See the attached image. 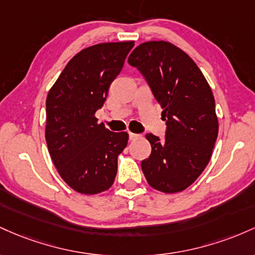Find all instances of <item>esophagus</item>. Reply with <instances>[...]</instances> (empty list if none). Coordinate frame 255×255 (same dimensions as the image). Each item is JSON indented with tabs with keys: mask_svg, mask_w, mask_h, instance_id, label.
<instances>
[{
	"mask_svg": "<svg viewBox=\"0 0 255 255\" xmlns=\"http://www.w3.org/2000/svg\"><path fill=\"white\" fill-rule=\"evenodd\" d=\"M141 137V135H138V133H133V132H128V138L132 141V139H137Z\"/></svg>",
	"mask_w": 255,
	"mask_h": 255,
	"instance_id": "obj_1",
	"label": "esophagus"
}]
</instances>
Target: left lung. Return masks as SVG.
Masks as SVG:
<instances>
[{"label":"left lung","mask_w":255,"mask_h":255,"mask_svg":"<svg viewBox=\"0 0 255 255\" xmlns=\"http://www.w3.org/2000/svg\"><path fill=\"white\" fill-rule=\"evenodd\" d=\"M128 61L145 78L166 120L164 139L145 135L151 145L141 162L145 179L162 193L187 189L207 166L218 136L212 90L193 59L168 42L142 43Z\"/></svg>","instance_id":"1"}]
</instances>
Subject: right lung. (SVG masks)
I'll return each mask as SVG.
<instances>
[{
	"instance_id": "add662e5",
	"label": "right lung",
	"mask_w": 255,
	"mask_h": 255,
	"mask_svg": "<svg viewBox=\"0 0 255 255\" xmlns=\"http://www.w3.org/2000/svg\"><path fill=\"white\" fill-rule=\"evenodd\" d=\"M135 43L91 45L70 60L47 96L45 141L61 178L87 195L112 187L128 132H112L95 113Z\"/></svg>"
}]
</instances>
